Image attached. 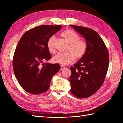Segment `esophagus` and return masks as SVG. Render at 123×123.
I'll use <instances>...</instances> for the list:
<instances>
[{
  "mask_svg": "<svg viewBox=\"0 0 123 123\" xmlns=\"http://www.w3.org/2000/svg\"><path fill=\"white\" fill-rule=\"evenodd\" d=\"M65 69H66V67L63 66H61V70H64Z\"/></svg>",
  "mask_w": 123,
  "mask_h": 123,
  "instance_id": "esophagus-1",
  "label": "esophagus"
}]
</instances>
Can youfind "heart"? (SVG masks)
<instances>
[{"instance_id": "obj_1", "label": "heart", "mask_w": 123, "mask_h": 123, "mask_svg": "<svg viewBox=\"0 0 123 123\" xmlns=\"http://www.w3.org/2000/svg\"><path fill=\"white\" fill-rule=\"evenodd\" d=\"M61 36L69 43L66 53H58L52 59L53 63L61 66H67L72 63L75 57L77 60H80L85 56L87 53L88 45L83 40H80V36L74 31L67 30L61 34ZM55 37L51 36L46 43L49 51L52 53L55 52L54 46Z\"/></svg>"}]
</instances>
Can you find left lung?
Returning <instances> with one entry per match:
<instances>
[{
  "mask_svg": "<svg viewBox=\"0 0 123 123\" xmlns=\"http://www.w3.org/2000/svg\"><path fill=\"white\" fill-rule=\"evenodd\" d=\"M87 41V53L70 68V91L79 98L93 95L103 84L108 69L109 54L103 40L95 31L88 27L71 25Z\"/></svg>",
  "mask_w": 123,
  "mask_h": 123,
  "instance_id": "1",
  "label": "left lung"
}]
</instances>
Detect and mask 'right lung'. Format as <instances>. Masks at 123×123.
Returning a JSON list of instances; mask_svg holds the SVG:
<instances>
[{"label":"right lung","mask_w":123,"mask_h":123,"mask_svg":"<svg viewBox=\"0 0 123 123\" xmlns=\"http://www.w3.org/2000/svg\"><path fill=\"white\" fill-rule=\"evenodd\" d=\"M62 26L44 25L26 31L22 36L13 57V69L18 82L27 92L39 95L48 90L51 79L60 70L58 64L42 63L51 59L46 43Z\"/></svg>","instance_id":"right-lung-1"}]
</instances>
